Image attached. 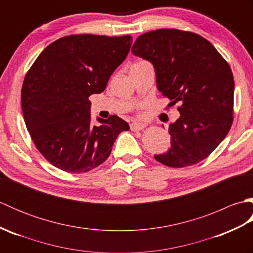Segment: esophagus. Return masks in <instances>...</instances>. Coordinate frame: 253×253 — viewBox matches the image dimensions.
Here are the masks:
<instances>
[{
  "label": "esophagus",
  "mask_w": 253,
  "mask_h": 253,
  "mask_svg": "<svg viewBox=\"0 0 253 253\" xmlns=\"http://www.w3.org/2000/svg\"><path fill=\"white\" fill-rule=\"evenodd\" d=\"M144 128H146V125H144V124H142V123L132 122V123L130 124V129H131L132 131L142 130V129H144Z\"/></svg>",
  "instance_id": "1"
}]
</instances>
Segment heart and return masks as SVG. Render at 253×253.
Instances as JSON below:
<instances>
[{
	"label": "heart",
	"mask_w": 253,
	"mask_h": 253,
	"mask_svg": "<svg viewBox=\"0 0 253 253\" xmlns=\"http://www.w3.org/2000/svg\"><path fill=\"white\" fill-rule=\"evenodd\" d=\"M148 62H144V61H140V62H137L135 65H142V64H147Z\"/></svg>",
	"instance_id": "obj_1"
}]
</instances>
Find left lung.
Wrapping results in <instances>:
<instances>
[{"mask_svg": "<svg viewBox=\"0 0 253 253\" xmlns=\"http://www.w3.org/2000/svg\"><path fill=\"white\" fill-rule=\"evenodd\" d=\"M131 52L153 64L158 89L180 117L169 125L168 152L154 155L169 168H186L208 158L234 121L232 69L211 42L195 32L162 28L137 38Z\"/></svg>", "mask_w": 253, "mask_h": 253, "instance_id": "obj_1", "label": "left lung"}]
</instances>
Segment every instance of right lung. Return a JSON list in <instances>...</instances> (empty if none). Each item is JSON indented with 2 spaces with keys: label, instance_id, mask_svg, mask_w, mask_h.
<instances>
[{
  "label": "right lung",
  "instance_id": "add662e5",
  "mask_svg": "<svg viewBox=\"0 0 253 253\" xmlns=\"http://www.w3.org/2000/svg\"><path fill=\"white\" fill-rule=\"evenodd\" d=\"M132 37L71 35L52 42L27 72L21 109L30 137L46 161L67 173H85L111 154L129 125L117 115L93 126L89 96L103 92L125 60Z\"/></svg>",
  "mask_w": 253,
  "mask_h": 253
}]
</instances>
